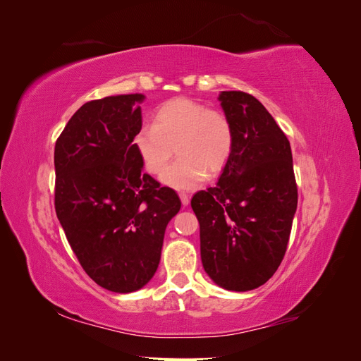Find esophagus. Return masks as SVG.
I'll list each match as a JSON object with an SVG mask.
<instances>
[{
    "label": "esophagus",
    "mask_w": 361,
    "mask_h": 361,
    "mask_svg": "<svg viewBox=\"0 0 361 361\" xmlns=\"http://www.w3.org/2000/svg\"><path fill=\"white\" fill-rule=\"evenodd\" d=\"M179 197H180V202H182V204H183V206H188V203H190V197H188V194L182 192V194L179 195Z\"/></svg>",
    "instance_id": "1"
}]
</instances>
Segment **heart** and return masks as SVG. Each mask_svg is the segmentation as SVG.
Masks as SVG:
<instances>
[{
	"mask_svg": "<svg viewBox=\"0 0 361 361\" xmlns=\"http://www.w3.org/2000/svg\"><path fill=\"white\" fill-rule=\"evenodd\" d=\"M134 149L150 174L166 170L176 147V157L162 183L178 191L199 188L209 174L220 173L232 157L233 125L223 111L187 97L162 104L154 114V125H141L133 138Z\"/></svg>",
	"mask_w": 361,
	"mask_h": 361,
	"instance_id": "b5f03b06",
	"label": "heart"
}]
</instances>
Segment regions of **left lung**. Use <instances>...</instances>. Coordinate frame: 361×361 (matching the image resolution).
<instances>
[{"instance_id":"8db88e82","label":"left lung","mask_w":361,"mask_h":361,"mask_svg":"<svg viewBox=\"0 0 361 361\" xmlns=\"http://www.w3.org/2000/svg\"><path fill=\"white\" fill-rule=\"evenodd\" d=\"M235 129L232 157L216 187L194 194L206 274L235 292L267 283L286 253L298 203L289 140L255 96L221 92Z\"/></svg>"}]
</instances>
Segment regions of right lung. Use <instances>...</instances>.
<instances>
[{
    "label": "right lung",
    "mask_w": 361,
    "mask_h": 361,
    "mask_svg": "<svg viewBox=\"0 0 361 361\" xmlns=\"http://www.w3.org/2000/svg\"><path fill=\"white\" fill-rule=\"evenodd\" d=\"M143 101L134 93L84 104L54 150L59 221L89 277L117 293L154 277L166 227L180 209L176 191L143 173L134 149Z\"/></svg>",
    "instance_id": "add662e5"
}]
</instances>
